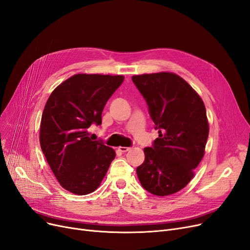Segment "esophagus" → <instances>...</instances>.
Instances as JSON below:
<instances>
[{"label": "esophagus", "instance_id": "34e87169", "mask_svg": "<svg viewBox=\"0 0 250 250\" xmlns=\"http://www.w3.org/2000/svg\"><path fill=\"white\" fill-rule=\"evenodd\" d=\"M129 149H131L129 147H118V150L122 152H127Z\"/></svg>", "mask_w": 250, "mask_h": 250}]
</instances>
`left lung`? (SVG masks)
<instances>
[{"mask_svg": "<svg viewBox=\"0 0 250 250\" xmlns=\"http://www.w3.org/2000/svg\"><path fill=\"white\" fill-rule=\"evenodd\" d=\"M158 129L152 147L144 148L145 160L137 167L141 185L156 196L182 190L194 177L204 155L208 122L200 96L171 72L134 75Z\"/></svg>", "mask_w": 250, "mask_h": 250, "instance_id": "left-lung-1", "label": "left lung"}]
</instances>
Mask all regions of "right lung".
Returning a JSON list of instances; mask_svg holds the SVG:
<instances>
[{"label": "right lung", "instance_id": "obj_1", "mask_svg": "<svg viewBox=\"0 0 250 250\" xmlns=\"http://www.w3.org/2000/svg\"><path fill=\"white\" fill-rule=\"evenodd\" d=\"M123 75L74 74L52 92L42 111L40 143L60 185L73 194L94 192L115 151L93 141L88 128L102 123V111L124 82Z\"/></svg>", "mask_w": 250, "mask_h": 250}]
</instances>
